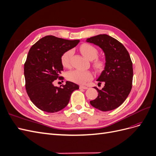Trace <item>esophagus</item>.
<instances>
[{
	"label": "esophagus",
	"mask_w": 156,
	"mask_h": 156,
	"mask_svg": "<svg viewBox=\"0 0 156 156\" xmlns=\"http://www.w3.org/2000/svg\"><path fill=\"white\" fill-rule=\"evenodd\" d=\"M80 89H84V90H87L88 89V87H85V86H83V85H81L79 87Z\"/></svg>",
	"instance_id": "1"
}]
</instances>
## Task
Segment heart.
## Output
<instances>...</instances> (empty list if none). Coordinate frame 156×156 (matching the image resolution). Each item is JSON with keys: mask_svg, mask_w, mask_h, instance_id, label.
<instances>
[{"mask_svg": "<svg viewBox=\"0 0 156 156\" xmlns=\"http://www.w3.org/2000/svg\"><path fill=\"white\" fill-rule=\"evenodd\" d=\"M80 51L84 57L88 60H92L97 58L98 51L96 48L92 45L84 44L80 47ZM73 51L68 50L61 56V62L66 68H68L71 64V59L73 56ZM94 67L97 69L102 68L103 64L100 60H96L94 64ZM67 79L70 81L77 84H84L88 81L92 79V74L89 71H83L80 69H75L70 71L67 73Z\"/></svg>", "mask_w": 156, "mask_h": 156, "instance_id": "1", "label": "heart"}]
</instances>
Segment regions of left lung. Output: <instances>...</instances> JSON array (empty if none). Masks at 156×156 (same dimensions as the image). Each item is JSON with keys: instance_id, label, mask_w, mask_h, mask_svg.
<instances>
[{"instance_id": "1", "label": "left lung", "mask_w": 156, "mask_h": 156, "mask_svg": "<svg viewBox=\"0 0 156 156\" xmlns=\"http://www.w3.org/2000/svg\"><path fill=\"white\" fill-rule=\"evenodd\" d=\"M87 41L100 47L105 58L104 69L97 79L105 85L101 90L94 87L98 96L90 103L101 111L115 109L124 103L132 88L133 64L128 51L120 41L107 34L91 37Z\"/></svg>"}]
</instances>
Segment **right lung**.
I'll return each mask as SVG.
<instances>
[{
	"label": "right lung",
	"instance_id": "add662e5",
	"mask_svg": "<svg viewBox=\"0 0 156 156\" xmlns=\"http://www.w3.org/2000/svg\"><path fill=\"white\" fill-rule=\"evenodd\" d=\"M79 42V40L46 36L30 49L24 65L25 87L30 100L40 110L56 112L63 109L68 104L72 93L79 88L70 81L62 87L53 84L58 78L63 79L60 76L64 70L61 56Z\"/></svg>",
	"mask_w": 156,
	"mask_h": 156
}]
</instances>
